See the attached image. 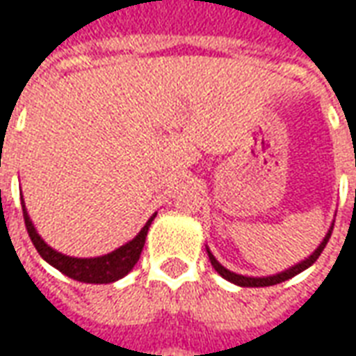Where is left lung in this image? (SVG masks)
Masks as SVG:
<instances>
[{"mask_svg": "<svg viewBox=\"0 0 356 356\" xmlns=\"http://www.w3.org/2000/svg\"><path fill=\"white\" fill-rule=\"evenodd\" d=\"M332 230H334V226L327 230L326 238L322 239V243H320L316 249H314V253L311 254V257H307L305 261H301V263L293 264L291 268H287V270L284 272H278V274H274V276H263V278H253V276H241V274H236V272L228 270V268H224L222 264L218 263L216 259H214V254L207 249V253H209V261H211V264H213V268L220 276H222L224 280H228V282H232V284H236V286H241V287H266V286H276V284H282V282H286V280L293 278V276H297L299 272L307 270L309 266H312V264L316 263V259L320 257V253L324 251V247H326L327 239H330V236H332Z\"/></svg>", "mask_w": 356, "mask_h": 356, "instance_id": "obj_1", "label": "left lung"}]
</instances>
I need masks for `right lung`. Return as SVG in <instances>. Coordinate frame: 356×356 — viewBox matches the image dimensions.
I'll list each match as a JSON object with an SVG mask.
<instances>
[{
	"instance_id": "obj_1",
	"label": "right lung",
	"mask_w": 356,
	"mask_h": 356,
	"mask_svg": "<svg viewBox=\"0 0 356 356\" xmlns=\"http://www.w3.org/2000/svg\"><path fill=\"white\" fill-rule=\"evenodd\" d=\"M21 205L26 230H29L30 239H32V243L36 247L40 257L44 259L45 263H49L57 270L63 272L65 276L76 280V282H84V284H111V282L124 278L126 274L134 268V264L140 261V254H142V249L145 245L147 230H149L153 218L157 216V213L153 214L132 241H128L122 247L115 249L113 253L103 254V257H93V259H78V257L59 253V251H55V249L47 245L44 239L40 238V234H38L34 224L30 220L29 211L24 207L22 197Z\"/></svg>"
}]
</instances>
